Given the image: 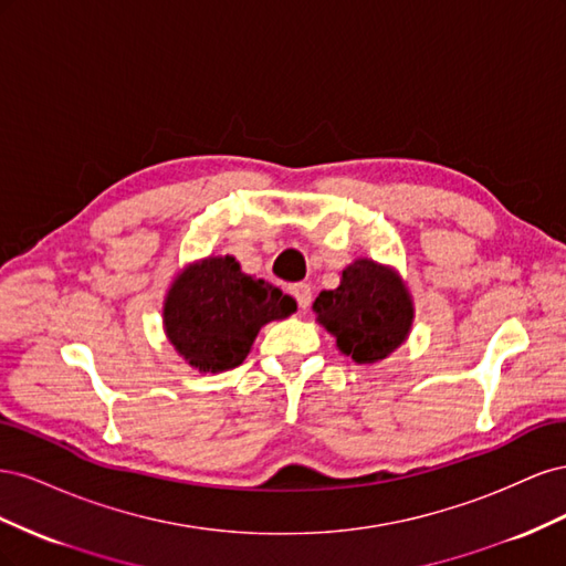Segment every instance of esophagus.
I'll use <instances>...</instances> for the list:
<instances>
[{
    "label": "esophagus",
    "mask_w": 566,
    "mask_h": 566,
    "mask_svg": "<svg viewBox=\"0 0 566 566\" xmlns=\"http://www.w3.org/2000/svg\"><path fill=\"white\" fill-rule=\"evenodd\" d=\"M290 295L297 300L300 310H306V306H310V302H312V287L306 283H295V285H290Z\"/></svg>",
    "instance_id": "esophagus-1"
}]
</instances>
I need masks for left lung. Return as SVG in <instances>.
<instances>
[{"label": "left lung", "instance_id": "left-lung-1", "mask_svg": "<svg viewBox=\"0 0 566 566\" xmlns=\"http://www.w3.org/2000/svg\"><path fill=\"white\" fill-rule=\"evenodd\" d=\"M312 310L318 325L335 337L342 356L378 364L410 335L416 306L401 273L368 256L342 269L339 285L323 290Z\"/></svg>", "mask_w": 566, "mask_h": 566}]
</instances>
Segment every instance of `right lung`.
<instances>
[{
	"mask_svg": "<svg viewBox=\"0 0 566 566\" xmlns=\"http://www.w3.org/2000/svg\"><path fill=\"white\" fill-rule=\"evenodd\" d=\"M297 312L281 287L241 271L231 254L188 262L167 287L163 328L169 345L198 373L241 366L266 323Z\"/></svg>",
	"mask_w": 566,
	"mask_h": 566,
	"instance_id": "right-lung-1",
	"label": "right lung"
}]
</instances>
